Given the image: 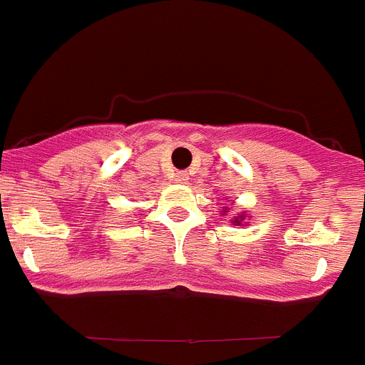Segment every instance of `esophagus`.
<instances>
[{"label":"esophagus","mask_w":365,"mask_h":365,"mask_svg":"<svg viewBox=\"0 0 365 365\" xmlns=\"http://www.w3.org/2000/svg\"><path fill=\"white\" fill-rule=\"evenodd\" d=\"M189 180L187 173H183V170H178L176 174H174V182L176 183H185Z\"/></svg>","instance_id":"esophagus-1"}]
</instances>
